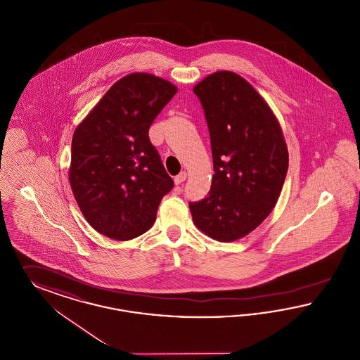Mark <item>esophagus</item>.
Here are the masks:
<instances>
[{
	"label": "esophagus",
	"mask_w": 360,
	"mask_h": 360,
	"mask_svg": "<svg viewBox=\"0 0 360 360\" xmlns=\"http://www.w3.org/2000/svg\"><path fill=\"white\" fill-rule=\"evenodd\" d=\"M186 172H181V173L178 174V175L174 178V182H175L176 185H181L182 182H185V181H186Z\"/></svg>",
	"instance_id": "1"
}]
</instances>
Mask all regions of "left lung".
<instances>
[{
    "mask_svg": "<svg viewBox=\"0 0 360 360\" xmlns=\"http://www.w3.org/2000/svg\"><path fill=\"white\" fill-rule=\"evenodd\" d=\"M193 92L209 127L214 175L207 195L188 207L198 229L229 243L271 214L287 176V144L269 105L237 73L209 75Z\"/></svg>",
    "mask_w": 360,
    "mask_h": 360,
    "instance_id": "obj_1",
    "label": "left lung"
}]
</instances>
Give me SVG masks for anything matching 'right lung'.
<instances>
[{"label":"right lung","mask_w":360,"mask_h":360,"mask_svg":"<svg viewBox=\"0 0 360 360\" xmlns=\"http://www.w3.org/2000/svg\"><path fill=\"white\" fill-rule=\"evenodd\" d=\"M176 86L150 73L124 76L75 129L70 182L88 224L110 238L127 241L155 222L172 191L148 129L173 99Z\"/></svg>","instance_id":"obj_1"}]
</instances>
